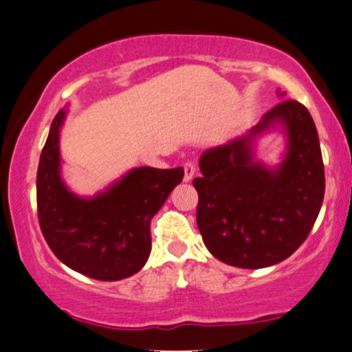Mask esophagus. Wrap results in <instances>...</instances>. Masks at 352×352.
I'll return each mask as SVG.
<instances>
[{
  "label": "esophagus",
  "mask_w": 352,
  "mask_h": 352,
  "mask_svg": "<svg viewBox=\"0 0 352 352\" xmlns=\"http://www.w3.org/2000/svg\"><path fill=\"white\" fill-rule=\"evenodd\" d=\"M185 168V175H184V180L185 182H192L193 177H195V172H197V167H195L193 162H187L184 165Z\"/></svg>",
  "instance_id": "obj_1"
}]
</instances>
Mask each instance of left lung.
I'll use <instances>...</instances> for the list:
<instances>
[{
  "label": "left lung",
  "instance_id": "8db88e82",
  "mask_svg": "<svg viewBox=\"0 0 352 352\" xmlns=\"http://www.w3.org/2000/svg\"><path fill=\"white\" fill-rule=\"evenodd\" d=\"M283 96L285 93H278ZM282 130L287 144L275 168L255 159V142ZM197 224L224 264L262 269L290 257L310 234L324 197V167L311 114L283 100L254 128L200 157Z\"/></svg>",
  "mask_w": 352,
  "mask_h": 352
}]
</instances>
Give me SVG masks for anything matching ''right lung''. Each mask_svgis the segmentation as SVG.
I'll return each mask as SVG.
<instances>
[{"label": "right lung", "mask_w": 352, "mask_h": 352, "mask_svg": "<svg viewBox=\"0 0 352 352\" xmlns=\"http://www.w3.org/2000/svg\"><path fill=\"white\" fill-rule=\"evenodd\" d=\"M54 118L37 168V213L49 248L67 267L104 282L131 277L151 254V219L184 179V168L135 167L103 192L78 197L62 179L60 129Z\"/></svg>", "instance_id": "1"}]
</instances>
